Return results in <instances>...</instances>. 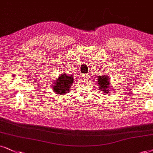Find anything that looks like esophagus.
<instances>
[{"instance_id": "obj_1", "label": "esophagus", "mask_w": 153, "mask_h": 153, "mask_svg": "<svg viewBox=\"0 0 153 153\" xmlns=\"http://www.w3.org/2000/svg\"><path fill=\"white\" fill-rule=\"evenodd\" d=\"M82 78H84V79H85V80H86V79H88V74H85V75H82Z\"/></svg>"}]
</instances>
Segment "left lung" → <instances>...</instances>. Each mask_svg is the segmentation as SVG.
Masks as SVG:
<instances>
[{
    "mask_svg": "<svg viewBox=\"0 0 153 153\" xmlns=\"http://www.w3.org/2000/svg\"><path fill=\"white\" fill-rule=\"evenodd\" d=\"M97 84L99 86V89L101 91L102 93L108 94L113 91V89L111 88V81L108 75H101L98 76Z\"/></svg>",
    "mask_w": 153,
    "mask_h": 153,
    "instance_id": "obj_1",
    "label": "left lung"
}]
</instances>
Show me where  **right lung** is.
I'll list each match as a JSON object with an SVG mask.
<instances>
[{
  "mask_svg": "<svg viewBox=\"0 0 153 153\" xmlns=\"http://www.w3.org/2000/svg\"><path fill=\"white\" fill-rule=\"evenodd\" d=\"M74 78L68 74H60L51 85L52 90L58 95H64L70 91Z\"/></svg>",
  "mask_w": 153,
  "mask_h": 153,
  "instance_id": "1",
  "label": "right lung"
}]
</instances>
